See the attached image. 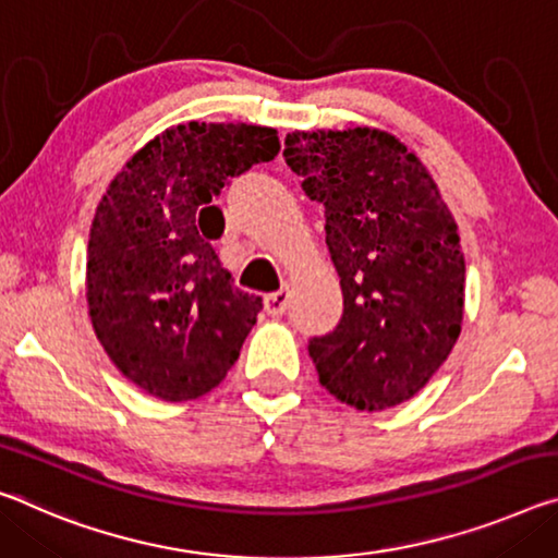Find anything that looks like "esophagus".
<instances>
[{"label": "esophagus", "instance_id": "obj_1", "mask_svg": "<svg viewBox=\"0 0 558 558\" xmlns=\"http://www.w3.org/2000/svg\"><path fill=\"white\" fill-rule=\"evenodd\" d=\"M288 305H290V290L288 288H280L278 293L265 295V313L272 315V317H278V315L286 313Z\"/></svg>", "mask_w": 558, "mask_h": 558}]
</instances>
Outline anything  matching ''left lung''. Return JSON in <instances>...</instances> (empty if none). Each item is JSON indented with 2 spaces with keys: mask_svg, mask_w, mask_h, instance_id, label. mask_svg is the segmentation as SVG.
<instances>
[{
  "mask_svg": "<svg viewBox=\"0 0 558 558\" xmlns=\"http://www.w3.org/2000/svg\"><path fill=\"white\" fill-rule=\"evenodd\" d=\"M286 163L325 206L342 317L307 350L340 402L379 412L417 395L462 332L464 253L414 151L379 129L293 131Z\"/></svg>",
  "mask_w": 558,
  "mask_h": 558,
  "instance_id": "left-lung-1",
  "label": "left lung"
}]
</instances>
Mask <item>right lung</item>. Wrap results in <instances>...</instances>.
<instances>
[{
  "instance_id": "add662e5",
  "label": "right lung",
  "mask_w": 558,
  "mask_h": 558,
  "mask_svg": "<svg viewBox=\"0 0 558 558\" xmlns=\"http://www.w3.org/2000/svg\"><path fill=\"white\" fill-rule=\"evenodd\" d=\"M280 151L251 123H179L131 156L96 206L86 251L94 332L119 373L166 402L223 383L263 300L233 286L208 241L223 185Z\"/></svg>"
}]
</instances>
